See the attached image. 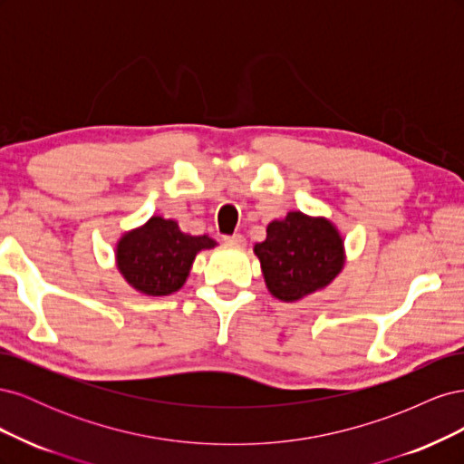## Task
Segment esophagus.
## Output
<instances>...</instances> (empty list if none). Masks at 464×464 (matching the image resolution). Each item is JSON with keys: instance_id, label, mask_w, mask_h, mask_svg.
I'll return each instance as SVG.
<instances>
[{"instance_id": "1", "label": "esophagus", "mask_w": 464, "mask_h": 464, "mask_svg": "<svg viewBox=\"0 0 464 464\" xmlns=\"http://www.w3.org/2000/svg\"><path fill=\"white\" fill-rule=\"evenodd\" d=\"M224 244H228V246H244L246 244V237L242 234L224 236Z\"/></svg>"}]
</instances>
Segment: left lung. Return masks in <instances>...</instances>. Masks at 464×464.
Returning a JSON list of instances; mask_svg holds the SVG:
<instances>
[{"instance_id": "1", "label": "left lung", "mask_w": 464, "mask_h": 464, "mask_svg": "<svg viewBox=\"0 0 464 464\" xmlns=\"http://www.w3.org/2000/svg\"><path fill=\"white\" fill-rule=\"evenodd\" d=\"M254 254L271 296L290 304L325 290L346 263L344 237L333 220L302 210L266 224V237Z\"/></svg>"}]
</instances>
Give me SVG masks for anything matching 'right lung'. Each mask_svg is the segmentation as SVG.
<instances>
[{"mask_svg":"<svg viewBox=\"0 0 464 464\" xmlns=\"http://www.w3.org/2000/svg\"><path fill=\"white\" fill-rule=\"evenodd\" d=\"M217 247L207 234L191 236L172 218L152 215L120 236L114 257L120 275L143 296H170L186 285L195 257Z\"/></svg>","mask_w":464,"mask_h":464,"instance_id":"obj_1","label":"right lung"}]
</instances>
